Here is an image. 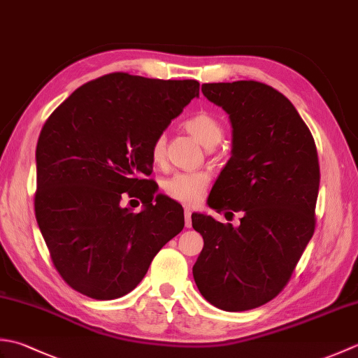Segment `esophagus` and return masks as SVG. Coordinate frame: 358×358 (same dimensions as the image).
Returning <instances> with one entry per match:
<instances>
[{"label":"esophagus","mask_w":358,"mask_h":358,"mask_svg":"<svg viewBox=\"0 0 358 358\" xmlns=\"http://www.w3.org/2000/svg\"><path fill=\"white\" fill-rule=\"evenodd\" d=\"M185 224H186V227L192 226V210L189 208L185 209Z\"/></svg>","instance_id":"1"}]
</instances>
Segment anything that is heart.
<instances>
[{
    "label": "heart",
    "mask_w": 358,
    "mask_h": 358,
    "mask_svg": "<svg viewBox=\"0 0 358 358\" xmlns=\"http://www.w3.org/2000/svg\"><path fill=\"white\" fill-rule=\"evenodd\" d=\"M185 129L204 148H214L223 136L222 123L209 112L194 113L185 121ZM149 154L152 163L157 166L163 164L166 154V140L163 135L155 136L150 144ZM209 181L210 177L206 172H181L167 178L163 189L173 200L185 204H195L201 200Z\"/></svg>",
    "instance_id": "b5f03b06"
}]
</instances>
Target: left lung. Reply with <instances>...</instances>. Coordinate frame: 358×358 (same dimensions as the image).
<instances>
[{"label": "left lung", "instance_id": "left-lung-1", "mask_svg": "<svg viewBox=\"0 0 358 358\" xmlns=\"http://www.w3.org/2000/svg\"><path fill=\"white\" fill-rule=\"evenodd\" d=\"M201 92L232 126V157L208 204L243 217L234 227L192 214L204 240L192 273L210 305L240 313L275 299L291 278L315 229L320 166L313 134L278 90L249 80L206 83Z\"/></svg>", "mask_w": 358, "mask_h": 358}]
</instances>
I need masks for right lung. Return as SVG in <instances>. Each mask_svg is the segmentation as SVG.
Listing matches in <instances>:
<instances>
[{"instance_id": "obj_1", "label": "right lung", "mask_w": 358, "mask_h": 358, "mask_svg": "<svg viewBox=\"0 0 358 358\" xmlns=\"http://www.w3.org/2000/svg\"><path fill=\"white\" fill-rule=\"evenodd\" d=\"M199 92L195 80L115 72L78 87L44 123L35 217L53 266L75 291L95 300L126 295L183 231V208L155 195L144 175L152 141ZM126 196L140 198L143 210L121 207Z\"/></svg>"}]
</instances>
